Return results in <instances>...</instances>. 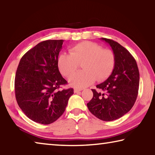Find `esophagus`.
Segmentation results:
<instances>
[{
	"mask_svg": "<svg viewBox=\"0 0 155 155\" xmlns=\"http://www.w3.org/2000/svg\"><path fill=\"white\" fill-rule=\"evenodd\" d=\"M82 89H80V88H74V93H78V92H80V91H82Z\"/></svg>",
	"mask_w": 155,
	"mask_h": 155,
	"instance_id": "34e87169",
	"label": "esophagus"
}]
</instances>
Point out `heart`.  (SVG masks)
<instances>
[{"label": "heart", "instance_id": "1", "mask_svg": "<svg viewBox=\"0 0 155 155\" xmlns=\"http://www.w3.org/2000/svg\"><path fill=\"white\" fill-rule=\"evenodd\" d=\"M69 53H62L59 56L58 65L62 74L69 77L82 63L84 70L73 74L69 80L73 87H86L93 84L96 78L98 81L106 79L115 66L116 58L113 51L103 49L94 42L77 43L70 48Z\"/></svg>", "mask_w": 155, "mask_h": 155}]
</instances>
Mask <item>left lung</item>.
<instances>
[{"label":"left lung","instance_id":"left-lung-1","mask_svg":"<svg viewBox=\"0 0 155 155\" xmlns=\"http://www.w3.org/2000/svg\"><path fill=\"white\" fill-rule=\"evenodd\" d=\"M109 43L115 55L112 74L92 89L93 97L87 104L90 112L104 121L121 118L131 110L136 101L140 84V73L136 61L131 53L114 40L101 38Z\"/></svg>","mask_w":155,"mask_h":155}]
</instances>
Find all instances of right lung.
Masks as SVG:
<instances>
[{"instance_id": "right-lung-1", "label": "right lung", "mask_w": 155, "mask_h": 155, "mask_svg": "<svg viewBox=\"0 0 155 155\" xmlns=\"http://www.w3.org/2000/svg\"><path fill=\"white\" fill-rule=\"evenodd\" d=\"M63 40L40 42L21 57L15 73L18 104L35 123L49 124L64 113L73 88L60 91L67 82L60 73L58 58Z\"/></svg>"}]
</instances>
